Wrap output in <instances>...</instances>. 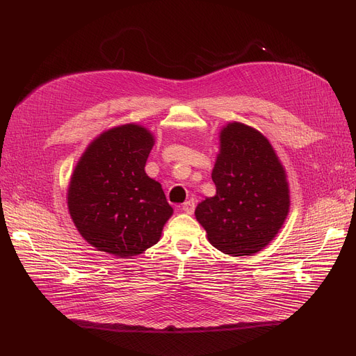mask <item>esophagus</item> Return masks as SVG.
<instances>
[{
  "label": "esophagus",
  "instance_id": "obj_1",
  "mask_svg": "<svg viewBox=\"0 0 356 356\" xmlns=\"http://www.w3.org/2000/svg\"><path fill=\"white\" fill-rule=\"evenodd\" d=\"M181 209L186 212V213H193V211H195V200L193 199L186 200V202L181 205Z\"/></svg>",
  "mask_w": 356,
  "mask_h": 356
}]
</instances>
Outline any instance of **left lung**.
<instances>
[{
	"instance_id": "8db88e82",
	"label": "left lung",
	"mask_w": 356,
	"mask_h": 356,
	"mask_svg": "<svg viewBox=\"0 0 356 356\" xmlns=\"http://www.w3.org/2000/svg\"><path fill=\"white\" fill-rule=\"evenodd\" d=\"M211 176L216 193L195 211L208 241L231 256L260 252L280 233L291 207L285 168L272 144L257 129L228 122Z\"/></svg>"
}]
</instances>
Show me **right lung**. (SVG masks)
Wrapping results in <instances>:
<instances>
[{
    "label": "right lung",
    "instance_id": "add662e5",
    "mask_svg": "<svg viewBox=\"0 0 356 356\" xmlns=\"http://www.w3.org/2000/svg\"><path fill=\"white\" fill-rule=\"evenodd\" d=\"M156 144L143 125L127 123L102 132L76 163L67 192L68 211L81 237L120 259L157 244L173 215L161 184L147 176Z\"/></svg>",
    "mask_w": 356,
    "mask_h": 356
}]
</instances>
